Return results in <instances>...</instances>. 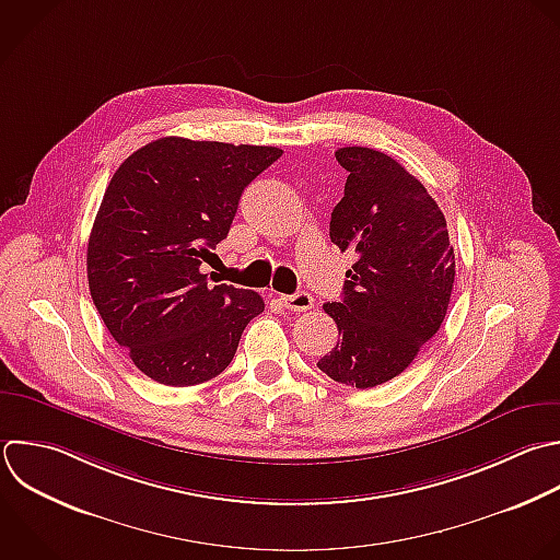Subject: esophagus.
<instances>
[{"label": "esophagus", "instance_id": "1", "mask_svg": "<svg viewBox=\"0 0 560 560\" xmlns=\"http://www.w3.org/2000/svg\"><path fill=\"white\" fill-rule=\"evenodd\" d=\"M280 302H282L284 308H289V311H293V313H304V311H308V308L315 306L313 295L306 293V291H298V293H293V295H282Z\"/></svg>", "mask_w": 560, "mask_h": 560}]
</instances>
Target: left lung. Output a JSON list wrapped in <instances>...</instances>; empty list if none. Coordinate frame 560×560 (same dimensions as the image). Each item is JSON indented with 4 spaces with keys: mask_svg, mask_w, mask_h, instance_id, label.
Masks as SVG:
<instances>
[{
    "mask_svg": "<svg viewBox=\"0 0 560 560\" xmlns=\"http://www.w3.org/2000/svg\"><path fill=\"white\" fill-rule=\"evenodd\" d=\"M343 199L330 217V241L352 249L343 300L324 304L341 339L317 361L332 381L359 389L398 376L446 315L455 254L442 210L389 155L346 147Z\"/></svg>",
    "mask_w": 560,
    "mask_h": 560,
    "instance_id": "obj_1",
    "label": "left lung"
}]
</instances>
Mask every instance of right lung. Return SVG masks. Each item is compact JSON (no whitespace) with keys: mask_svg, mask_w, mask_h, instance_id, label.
<instances>
[{"mask_svg":"<svg viewBox=\"0 0 560 560\" xmlns=\"http://www.w3.org/2000/svg\"><path fill=\"white\" fill-rule=\"evenodd\" d=\"M276 147L160 138L114 173L88 245L92 300L112 337L149 378L188 387L219 376L258 293L210 284L203 262L228 236L243 190Z\"/></svg>","mask_w":560,"mask_h":560,"instance_id":"obj_1","label":"right lung"}]
</instances>
